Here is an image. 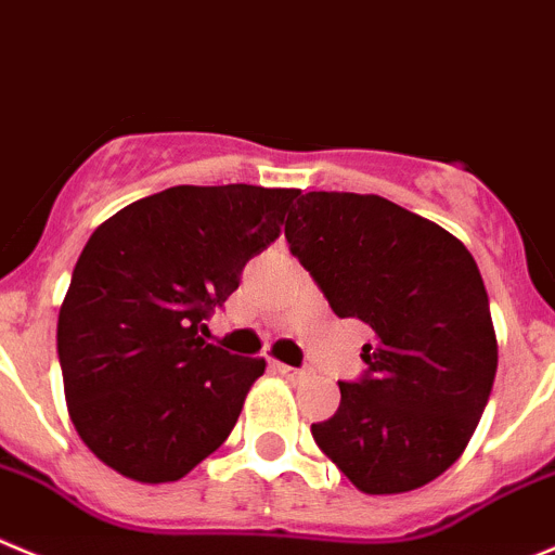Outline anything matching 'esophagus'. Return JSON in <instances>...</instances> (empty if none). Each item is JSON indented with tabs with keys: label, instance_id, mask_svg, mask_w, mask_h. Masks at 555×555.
Wrapping results in <instances>:
<instances>
[{
	"label": "esophagus",
	"instance_id": "obj_1",
	"mask_svg": "<svg viewBox=\"0 0 555 555\" xmlns=\"http://www.w3.org/2000/svg\"><path fill=\"white\" fill-rule=\"evenodd\" d=\"M271 366H273V372H279V375H282V377H289V380H295V377L304 375L301 370H295V366L282 364V361H271Z\"/></svg>",
	"mask_w": 555,
	"mask_h": 555
}]
</instances>
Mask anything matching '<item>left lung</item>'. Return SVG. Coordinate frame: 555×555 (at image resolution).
<instances>
[{"instance_id": "8db88e82", "label": "left lung", "mask_w": 555, "mask_h": 555, "mask_svg": "<svg viewBox=\"0 0 555 555\" xmlns=\"http://www.w3.org/2000/svg\"><path fill=\"white\" fill-rule=\"evenodd\" d=\"M289 251L339 318L375 331L366 375L339 383L318 447L361 493L438 479L488 405L499 341L488 289L463 241L377 194L309 191L289 210Z\"/></svg>"}]
</instances>
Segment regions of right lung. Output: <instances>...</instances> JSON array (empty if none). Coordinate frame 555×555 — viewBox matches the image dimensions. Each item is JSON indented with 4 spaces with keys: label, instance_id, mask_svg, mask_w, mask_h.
I'll return each mask as SVG.
<instances>
[{
    "label": "right lung",
    "instance_id": "1",
    "mask_svg": "<svg viewBox=\"0 0 555 555\" xmlns=\"http://www.w3.org/2000/svg\"><path fill=\"white\" fill-rule=\"evenodd\" d=\"M298 189L175 185L103 221L60 307L56 353L70 422L92 454L142 485L214 454L266 359L205 341V318L271 246Z\"/></svg>",
    "mask_w": 555,
    "mask_h": 555
}]
</instances>
